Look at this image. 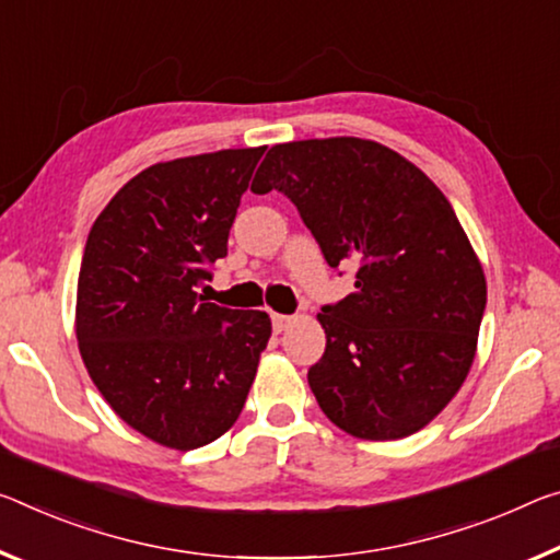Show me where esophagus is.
Segmentation results:
<instances>
[{
	"label": "esophagus",
	"mask_w": 560,
	"mask_h": 560,
	"mask_svg": "<svg viewBox=\"0 0 560 560\" xmlns=\"http://www.w3.org/2000/svg\"><path fill=\"white\" fill-rule=\"evenodd\" d=\"M291 322H294V316H287V314H271V324L277 331H283Z\"/></svg>",
	"instance_id": "34e87169"
}]
</instances>
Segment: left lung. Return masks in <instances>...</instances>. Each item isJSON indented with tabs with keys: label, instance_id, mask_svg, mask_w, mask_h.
<instances>
[{
	"label": "left lung",
	"instance_id": "left-lung-1",
	"mask_svg": "<svg viewBox=\"0 0 560 560\" xmlns=\"http://www.w3.org/2000/svg\"><path fill=\"white\" fill-rule=\"evenodd\" d=\"M271 189L331 269H357L353 294L318 314V406L351 436H411L464 384L486 312L483 269L454 207L394 149L353 137L271 147L252 191Z\"/></svg>",
	"mask_w": 560,
	"mask_h": 560
}]
</instances>
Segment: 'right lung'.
<instances>
[{"instance_id":"1","label":"right lung","mask_w":560,"mask_h":560,"mask_svg":"<svg viewBox=\"0 0 560 560\" xmlns=\"http://www.w3.org/2000/svg\"><path fill=\"white\" fill-rule=\"evenodd\" d=\"M266 147L154 164L86 236L77 339L89 376L131 429L191 451L232 429L271 336L269 314L197 294Z\"/></svg>"}]
</instances>
